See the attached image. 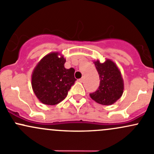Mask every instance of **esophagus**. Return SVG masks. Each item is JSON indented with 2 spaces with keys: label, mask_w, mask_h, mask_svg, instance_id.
Here are the masks:
<instances>
[{
  "label": "esophagus",
  "mask_w": 154,
  "mask_h": 154,
  "mask_svg": "<svg viewBox=\"0 0 154 154\" xmlns=\"http://www.w3.org/2000/svg\"><path fill=\"white\" fill-rule=\"evenodd\" d=\"M79 82H84V79H83V78H82V79H79Z\"/></svg>",
  "instance_id": "34e87169"
}]
</instances>
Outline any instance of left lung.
<instances>
[{"instance_id":"left-lung-1","label":"left lung","mask_w":154,"mask_h":154,"mask_svg":"<svg viewBox=\"0 0 154 154\" xmlns=\"http://www.w3.org/2000/svg\"><path fill=\"white\" fill-rule=\"evenodd\" d=\"M100 78V86L91 98L97 103L109 106L115 103L123 93L124 83L121 72L117 64L107 59L103 63L100 60L94 61Z\"/></svg>"}]
</instances>
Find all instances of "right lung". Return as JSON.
<instances>
[{
	"label": "right lung",
	"mask_w": 154,
	"mask_h": 154,
	"mask_svg": "<svg viewBox=\"0 0 154 154\" xmlns=\"http://www.w3.org/2000/svg\"><path fill=\"white\" fill-rule=\"evenodd\" d=\"M66 59L59 52H51L42 58L31 75L33 91L41 103L56 105L67 97L75 83L73 68L66 69Z\"/></svg>",
	"instance_id": "right-lung-1"
}]
</instances>
